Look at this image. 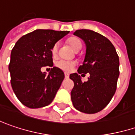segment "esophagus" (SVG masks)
Listing matches in <instances>:
<instances>
[{
    "label": "esophagus",
    "instance_id": "1",
    "mask_svg": "<svg viewBox=\"0 0 135 135\" xmlns=\"http://www.w3.org/2000/svg\"><path fill=\"white\" fill-rule=\"evenodd\" d=\"M69 75L66 73H65V78H66V79H69Z\"/></svg>",
    "mask_w": 135,
    "mask_h": 135
}]
</instances>
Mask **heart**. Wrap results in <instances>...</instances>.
<instances>
[{"label":"heart","instance_id":"heart-1","mask_svg":"<svg viewBox=\"0 0 135 135\" xmlns=\"http://www.w3.org/2000/svg\"><path fill=\"white\" fill-rule=\"evenodd\" d=\"M69 44H70V46L75 50L81 49L82 46H83L81 40L77 37L69 38ZM59 46H60L59 42H56L53 44L51 49L52 55L53 56H56V54L58 52V50H59ZM75 65H76V63L74 61H70V60H60L56 62V66L59 68L61 70L66 72V73H70L71 71H73L74 67L75 66Z\"/></svg>","mask_w":135,"mask_h":135}]
</instances>
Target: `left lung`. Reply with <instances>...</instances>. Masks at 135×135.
<instances>
[{
    "mask_svg": "<svg viewBox=\"0 0 135 135\" xmlns=\"http://www.w3.org/2000/svg\"><path fill=\"white\" fill-rule=\"evenodd\" d=\"M83 39L86 52L78 73H89L87 82L80 75L70 74L74 82L71 91L73 105L79 112L94 114L102 111L115 95L119 76V58L115 46L105 36L90 30H79L73 33Z\"/></svg>",
    "mask_w": 135,
    "mask_h": 135,
    "instance_id": "left-lung-1",
    "label": "left lung"
}]
</instances>
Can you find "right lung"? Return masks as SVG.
<instances>
[{
    "instance_id": "1",
    "label": "right lung",
    "mask_w": 135,
    "mask_h": 135,
    "mask_svg": "<svg viewBox=\"0 0 135 135\" xmlns=\"http://www.w3.org/2000/svg\"><path fill=\"white\" fill-rule=\"evenodd\" d=\"M69 33L52 30H36L18 40L11 50L9 71L13 92L30 108L49 105L64 79V73L53 66L50 74L41 72L44 66L52 67L53 44Z\"/></svg>"
}]
</instances>
